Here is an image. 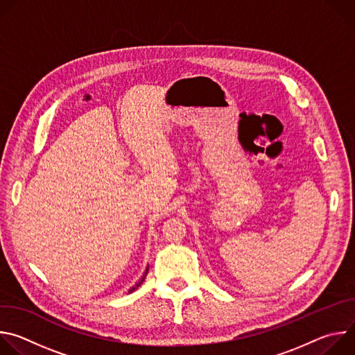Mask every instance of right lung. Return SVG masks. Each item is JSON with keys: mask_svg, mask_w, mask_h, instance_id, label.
Listing matches in <instances>:
<instances>
[{"mask_svg": "<svg viewBox=\"0 0 355 355\" xmlns=\"http://www.w3.org/2000/svg\"><path fill=\"white\" fill-rule=\"evenodd\" d=\"M146 275H147V270H146V272H144V275H143V278H141V279H140V281H139V282H137V284H136V285H135V286H133V288H132V289H130V291H129V292H133V291H135V289H136V288H139V286H140V285H141V282H143V281H144V278H146Z\"/></svg>", "mask_w": 355, "mask_h": 355, "instance_id": "obj_1", "label": "right lung"}]
</instances>
